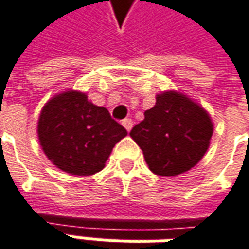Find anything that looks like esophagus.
I'll use <instances>...</instances> for the list:
<instances>
[{"label": "esophagus", "mask_w": 249, "mask_h": 249, "mask_svg": "<svg viewBox=\"0 0 249 249\" xmlns=\"http://www.w3.org/2000/svg\"><path fill=\"white\" fill-rule=\"evenodd\" d=\"M123 125H124L125 129H126V131L129 132V131L132 129V125H133L132 120H129V118H125L124 121H123Z\"/></svg>", "instance_id": "esophagus-1"}]
</instances>
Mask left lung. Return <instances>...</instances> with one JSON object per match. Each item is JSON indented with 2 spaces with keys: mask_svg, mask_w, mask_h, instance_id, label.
Instances as JSON below:
<instances>
[{
  "mask_svg": "<svg viewBox=\"0 0 249 249\" xmlns=\"http://www.w3.org/2000/svg\"><path fill=\"white\" fill-rule=\"evenodd\" d=\"M213 123L208 111L178 90L156 95L154 107L135 125L131 138L143 151L153 174L176 176L198 164L210 147Z\"/></svg>",
  "mask_w": 249,
  "mask_h": 249,
  "instance_id": "1",
  "label": "left lung"
}]
</instances>
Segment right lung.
Masks as SVG:
<instances>
[{
  "mask_svg": "<svg viewBox=\"0 0 249 249\" xmlns=\"http://www.w3.org/2000/svg\"><path fill=\"white\" fill-rule=\"evenodd\" d=\"M38 141L48 160L77 176L102 171L126 129L106 107L96 106L85 92L66 89L51 98L39 113Z\"/></svg>",
  "mask_w": 249,
  "mask_h": 249,
  "instance_id": "obj_1",
  "label": "right lung"
}]
</instances>
